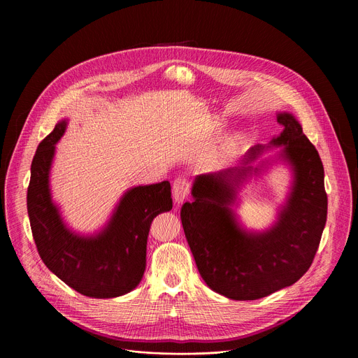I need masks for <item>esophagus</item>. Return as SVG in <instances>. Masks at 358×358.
Here are the masks:
<instances>
[{"label": "esophagus", "instance_id": "obj_1", "mask_svg": "<svg viewBox=\"0 0 358 358\" xmlns=\"http://www.w3.org/2000/svg\"><path fill=\"white\" fill-rule=\"evenodd\" d=\"M190 193V184L185 178H176L173 182V197L177 204L182 203Z\"/></svg>", "mask_w": 358, "mask_h": 358}]
</instances>
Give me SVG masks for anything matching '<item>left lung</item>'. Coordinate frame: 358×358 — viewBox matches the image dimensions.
Returning a JSON list of instances; mask_svg holds the SVG:
<instances>
[{
	"mask_svg": "<svg viewBox=\"0 0 358 358\" xmlns=\"http://www.w3.org/2000/svg\"><path fill=\"white\" fill-rule=\"evenodd\" d=\"M281 134L270 146L255 145L242 165L194 180L193 201L181 208L182 229L201 278L234 300H255L294 285L310 267L327 223L324 165L316 148L290 113H278ZM271 145L294 171V185L278 222L264 233H248L231 206L238 185L260 172L249 162Z\"/></svg>",
	"mask_w": 358,
	"mask_h": 358,
	"instance_id": "1",
	"label": "left lung"
}]
</instances>
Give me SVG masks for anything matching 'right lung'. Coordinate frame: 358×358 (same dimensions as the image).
<instances>
[{"label": "right lung", "instance_id": "1", "mask_svg": "<svg viewBox=\"0 0 358 358\" xmlns=\"http://www.w3.org/2000/svg\"><path fill=\"white\" fill-rule=\"evenodd\" d=\"M66 120L58 122L37 146L30 168L27 213L33 239L45 266L78 293L110 299L134 290L146 267V241L150 223L173 209L168 181L138 185L117 203L108 223L96 235L72 232L52 201L49 173L55 145L65 134Z\"/></svg>", "mask_w": 358, "mask_h": 358}]
</instances>
